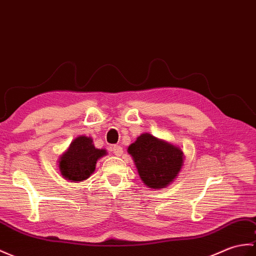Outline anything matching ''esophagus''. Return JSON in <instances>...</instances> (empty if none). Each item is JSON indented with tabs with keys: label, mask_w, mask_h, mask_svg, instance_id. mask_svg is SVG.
<instances>
[{
	"label": "esophagus",
	"mask_w": 256,
	"mask_h": 256,
	"mask_svg": "<svg viewBox=\"0 0 256 256\" xmlns=\"http://www.w3.org/2000/svg\"><path fill=\"white\" fill-rule=\"evenodd\" d=\"M112 152H114V154L116 156H121L122 154H123V148L121 147V146H118V145H114V146H112Z\"/></svg>",
	"instance_id": "34e87169"
}]
</instances>
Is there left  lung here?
I'll list each match as a JSON object with an SVG mask.
<instances>
[{"mask_svg":"<svg viewBox=\"0 0 256 256\" xmlns=\"http://www.w3.org/2000/svg\"><path fill=\"white\" fill-rule=\"evenodd\" d=\"M128 152L132 155L138 174L150 188H164L176 179L183 164V152L150 133L142 134Z\"/></svg>","mask_w":256,"mask_h":256,"instance_id":"obj_1","label":"left lung"}]
</instances>
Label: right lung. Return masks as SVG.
I'll list each match as a JSON object with an SVG mask.
<instances>
[{"label": "right lung", "instance_id": "right-lung-1", "mask_svg": "<svg viewBox=\"0 0 256 256\" xmlns=\"http://www.w3.org/2000/svg\"><path fill=\"white\" fill-rule=\"evenodd\" d=\"M106 155L104 150L94 148L92 138L80 136L70 142V148L60 158V170L66 180H86L96 169L97 160Z\"/></svg>", "mask_w": 256, "mask_h": 256}]
</instances>
